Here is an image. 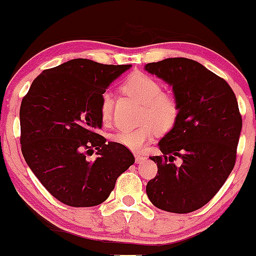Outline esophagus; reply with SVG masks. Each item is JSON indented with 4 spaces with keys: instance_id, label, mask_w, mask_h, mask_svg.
<instances>
[{
    "instance_id": "34e87169",
    "label": "esophagus",
    "mask_w": 256,
    "mask_h": 256,
    "mask_svg": "<svg viewBox=\"0 0 256 256\" xmlns=\"http://www.w3.org/2000/svg\"><path fill=\"white\" fill-rule=\"evenodd\" d=\"M144 160H145V156H144V154H136V163L142 162Z\"/></svg>"
}]
</instances>
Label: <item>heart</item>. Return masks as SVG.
Segmentation results:
<instances>
[{"mask_svg": "<svg viewBox=\"0 0 256 256\" xmlns=\"http://www.w3.org/2000/svg\"><path fill=\"white\" fill-rule=\"evenodd\" d=\"M122 90L142 104L139 127L120 129L111 136L114 142L133 151H140L158 133H168L176 126L180 116V105L173 94L162 92V84L156 78L144 72L129 74L120 86ZM114 96L104 92L100 98L99 114L104 124L112 118Z\"/></svg>", "mask_w": 256, "mask_h": 256, "instance_id": "obj_1", "label": "heart"}]
</instances>
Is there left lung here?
Wrapping results in <instances>:
<instances>
[{"mask_svg": "<svg viewBox=\"0 0 256 256\" xmlns=\"http://www.w3.org/2000/svg\"><path fill=\"white\" fill-rule=\"evenodd\" d=\"M145 70L173 86L180 105L176 126L158 144L163 154L150 157L158 174L146 194L162 210L191 213L218 194L236 163L242 129L236 96L225 80L192 59L168 58Z\"/></svg>", "mask_w": 256, "mask_h": 256, "instance_id": "1", "label": "left lung"}]
</instances>
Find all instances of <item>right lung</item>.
<instances>
[{
    "label": "right lung",
    "instance_id": "obj_1",
    "mask_svg": "<svg viewBox=\"0 0 256 256\" xmlns=\"http://www.w3.org/2000/svg\"><path fill=\"white\" fill-rule=\"evenodd\" d=\"M130 65L72 59L42 71L20 105V144L28 166L53 197L70 206H94L134 163L133 154L106 142L102 94ZM96 150L97 158L90 156Z\"/></svg>",
    "mask_w": 256,
    "mask_h": 256
}]
</instances>
